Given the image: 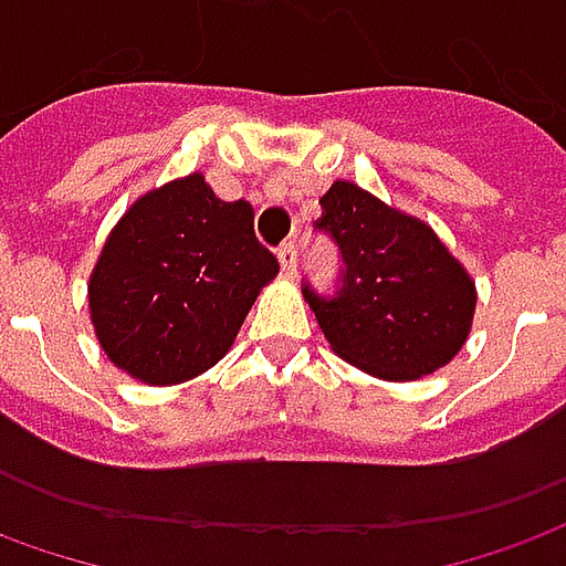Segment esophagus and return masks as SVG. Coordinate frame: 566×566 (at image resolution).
Returning <instances> with one entry per match:
<instances>
[{
  "label": "esophagus",
  "instance_id": "1",
  "mask_svg": "<svg viewBox=\"0 0 566 566\" xmlns=\"http://www.w3.org/2000/svg\"><path fill=\"white\" fill-rule=\"evenodd\" d=\"M279 263H282L284 275H294L297 272V251H294V244H282L279 248Z\"/></svg>",
  "mask_w": 566,
  "mask_h": 566
}]
</instances>
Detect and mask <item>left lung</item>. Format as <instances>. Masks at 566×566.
Returning <instances> with one entry per match:
<instances>
[{"label": "left lung", "instance_id": "1", "mask_svg": "<svg viewBox=\"0 0 566 566\" xmlns=\"http://www.w3.org/2000/svg\"><path fill=\"white\" fill-rule=\"evenodd\" d=\"M315 229L340 248L344 279L334 297L310 284L303 297L344 363L380 380H418L455 359L474 325L476 287L428 222L337 179Z\"/></svg>", "mask_w": 566, "mask_h": 566}]
</instances>
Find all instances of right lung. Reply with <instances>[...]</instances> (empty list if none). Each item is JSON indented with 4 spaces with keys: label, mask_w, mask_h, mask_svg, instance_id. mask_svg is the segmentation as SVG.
<instances>
[{
    "label": "right lung",
    "mask_w": 566,
    "mask_h": 566,
    "mask_svg": "<svg viewBox=\"0 0 566 566\" xmlns=\"http://www.w3.org/2000/svg\"><path fill=\"white\" fill-rule=\"evenodd\" d=\"M279 260L253 234L248 201H219L201 172L138 198L90 275V318L129 378L172 387L232 349Z\"/></svg>",
    "instance_id": "add662e5"
}]
</instances>
